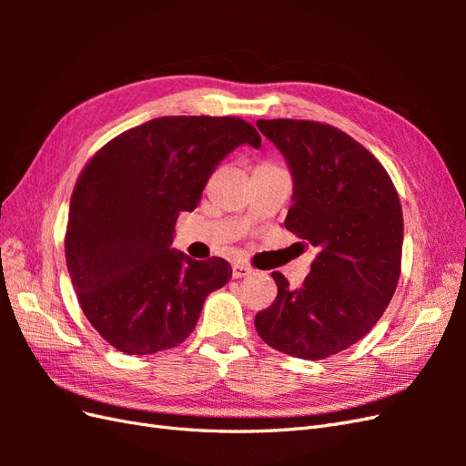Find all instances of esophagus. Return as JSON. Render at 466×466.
<instances>
[{
    "mask_svg": "<svg viewBox=\"0 0 466 466\" xmlns=\"http://www.w3.org/2000/svg\"><path fill=\"white\" fill-rule=\"evenodd\" d=\"M248 274H252V268L250 266H247L243 262H235L233 264V278H245Z\"/></svg>",
    "mask_w": 466,
    "mask_h": 466,
    "instance_id": "obj_1",
    "label": "esophagus"
}]
</instances>
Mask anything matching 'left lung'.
I'll list each match as a JSON object with an SVG mask.
<instances>
[{
	"instance_id": "left-lung-1",
	"label": "left lung",
	"mask_w": 466,
	"mask_h": 466,
	"mask_svg": "<svg viewBox=\"0 0 466 466\" xmlns=\"http://www.w3.org/2000/svg\"><path fill=\"white\" fill-rule=\"evenodd\" d=\"M293 178L286 229L319 248L303 286L279 272L255 317L262 340L301 360L338 354L368 334L400 276L402 208L387 171L354 137L311 120H258Z\"/></svg>"
}]
</instances>
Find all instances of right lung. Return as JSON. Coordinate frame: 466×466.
I'll return each instance as SVG.
<instances>
[{
    "label": "right lung",
    "instance_id": "add662e5",
    "mask_svg": "<svg viewBox=\"0 0 466 466\" xmlns=\"http://www.w3.org/2000/svg\"><path fill=\"white\" fill-rule=\"evenodd\" d=\"M258 149L233 116H163L116 136L83 168L69 204L66 262L83 313L116 350L146 356L182 344L208 295L228 284L223 258L173 248L180 211L238 146Z\"/></svg>",
    "mask_w": 466,
    "mask_h": 466
}]
</instances>
